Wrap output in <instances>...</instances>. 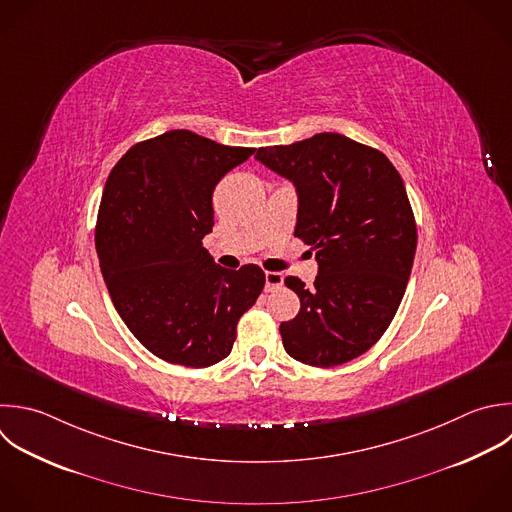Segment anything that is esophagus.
Here are the masks:
<instances>
[{"instance_id": "obj_1", "label": "esophagus", "mask_w": 512, "mask_h": 512, "mask_svg": "<svg viewBox=\"0 0 512 512\" xmlns=\"http://www.w3.org/2000/svg\"><path fill=\"white\" fill-rule=\"evenodd\" d=\"M284 284V276L280 272H266V290L274 292Z\"/></svg>"}]
</instances>
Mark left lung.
<instances>
[{"instance_id":"obj_1","label":"left lung","mask_w":512,"mask_h":512,"mask_svg":"<svg viewBox=\"0 0 512 512\" xmlns=\"http://www.w3.org/2000/svg\"><path fill=\"white\" fill-rule=\"evenodd\" d=\"M256 160L294 182V236L318 260L312 288L284 280L300 298L280 324L284 350L318 368L344 364L380 340L410 278L416 222L404 182L380 150L334 132L258 148Z\"/></svg>"}]
</instances>
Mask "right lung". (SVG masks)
Returning <instances> with one entry per match:
<instances>
[{
	"mask_svg": "<svg viewBox=\"0 0 512 512\" xmlns=\"http://www.w3.org/2000/svg\"><path fill=\"white\" fill-rule=\"evenodd\" d=\"M254 152L170 130L132 146L106 180L96 250L108 292L140 344L170 364L224 360L264 290L260 266L226 270L202 246L216 184Z\"/></svg>",
	"mask_w": 512,
	"mask_h": 512,
	"instance_id": "obj_1",
	"label": "right lung"
}]
</instances>
